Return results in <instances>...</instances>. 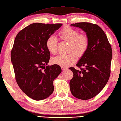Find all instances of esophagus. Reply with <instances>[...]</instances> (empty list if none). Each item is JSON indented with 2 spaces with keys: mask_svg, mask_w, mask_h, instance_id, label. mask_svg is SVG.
Wrapping results in <instances>:
<instances>
[{
  "mask_svg": "<svg viewBox=\"0 0 121 121\" xmlns=\"http://www.w3.org/2000/svg\"><path fill=\"white\" fill-rule=\"evenodd\" d=\"M62 70H63V71H64V70H67V68H66V67H63V66H62Z\"/></svg>",
  "mask_w": 121,
  "mask_h": 121,
  "instance_id": "34e87169",
  "label": "esophagus"
}]
</instances>
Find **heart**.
Wrapping results in <instances>:
<instances>
[{
	"instance_id": "b5f03b06",
	"label": "heart",
	"mask_w": 121,
	"mask_h": 121,
	"mask_svg": "<svg viewBox=\"0 0 121 121\" xmlns=\"http://www.w3.org/2000/svg\"><path fill=\"white\" fill-rule=\"evenodd\" d=\"M58 36L59 40L69 43L68 52L70 53L66 55H60L53 57L51 59V63L53 64L63 67L71 65L77 60L75 53L77 56L81 57L88 50L89 44L88 37L85 35L79 34L78 31L71 27L68 26L63 27ZM58 43V39L53 35L47 38L45 45L50 53L55 54L57 52Z\"/></svg>"
}]
</instances>
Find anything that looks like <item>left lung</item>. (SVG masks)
Returning <instances> with one entry per match:
<instances>
[{
    "label": "left lung",
    "mask_w": 121,
    "mask_h": 121,
    "mask_svg": "<svg viewBox=\"0 0 121 121\" xmlns=\"http://www.w3.org/2000/svg\"><path fill=\"white\" fill-rule=\"evenodd\" d=\"M71 26L82 29L89 39L88 50L76 64L79 70L70 68L73 73L70 81L71 94L87 100L101 91L110 75L112 49L105 33L99 26L90 23H77Z\"/></svg>",
    "instance_id": "obj_1"
}]
</instances>
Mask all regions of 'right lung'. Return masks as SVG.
I'll return each mask as SVG.
<instances>
[{
  "mask_svg": "<svg viewBox=\"0 0 121 121\" xmlns=\"http://www.w3.org/2000/svg\"><path fill=\"white\" fill-rule=\"evenodd\" d=\"M62 24H31L18 33L11 50V59L17 83L27 96L44 99L54 90L53 82L62 72L58 65H47L50 53L46 40Z\"/></svg>",
  "mask_w": 121,
  "mask_h": 121,
  "instance_id": "add662e5",
  "label": "right lung"
}]
</instances>
